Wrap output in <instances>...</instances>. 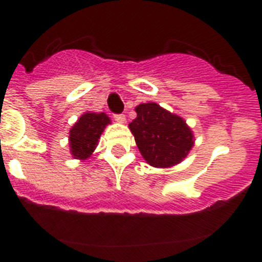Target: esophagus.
Segmentation results:
<instances>
[{
  "label": "esophagus",
  "mask_w": 262,
  "mask_h": 262,
  "mask_svg": "<svg viewBox=\"0 0 262 262\" xmlns=\"http://www.w3.org/2000/svg\"><path fill=\"white\" fill-rule=\"evenodd\" d=\"M114 119L119 122V123H126V115L124 114H115Z\"/></svg>",
  "instance_id": "obj_1"
}]
</instances>
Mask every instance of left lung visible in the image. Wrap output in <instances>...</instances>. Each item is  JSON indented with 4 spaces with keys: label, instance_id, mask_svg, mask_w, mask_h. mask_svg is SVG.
Masks as SVG:
<instances>
[{
    "label": "left lung",
    "instance_id": "1",
    "mask_svg": "<svg viewBox=\"0 0 262 262\" xmlns=\"http://www.w3.org/2000/svg\"><path fill=\"white\" fill-rule=\"evenodd\" d=\"M135 111L138 117L128 127L145 161L155 168L181 163L194 145L186 122L155 102L140 103Z\"/></svg>",
    "mask_w": 262,
    "mask_h": 262
}]
</instances>
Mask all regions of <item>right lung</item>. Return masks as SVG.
<instances>
[{"label": "right lung", "mask_w": 262, "mask_h": 262, "mask_svg": "<svg viewBox=\"0 0 262 262\" xmlns=\"http://www.w3.org/2000/svg\"><path fill=\"white\" fill-rule=\"evenodd\" d=\"M110 124V118L105 113L86 111L69 131V148L75 159L86 160L92 156L98 144V139L105 127Z\"/></svg>", "instance_id": "1"}]
</instances>
